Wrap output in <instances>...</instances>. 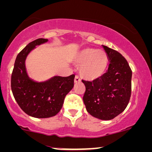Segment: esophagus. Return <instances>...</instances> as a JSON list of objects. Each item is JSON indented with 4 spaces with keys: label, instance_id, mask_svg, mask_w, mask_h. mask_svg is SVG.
I'll return each instance as SVG.
<instances>
[{
    "label": "esophagus",
    "instance_id": "esophagus-1",
    "mask_svg": "<svg viewBox=\"0 0 152 152\" xmlns=\"http://www.w3.org/2000/svg\"><path fill=\"white\" fill-rule=\"evenodd\" d=\"M81 82V80L78 76H75V83H79V82Z\"/></svg>",
    "mask_w": 152,
    "mask_h": 152
}]
</instances>
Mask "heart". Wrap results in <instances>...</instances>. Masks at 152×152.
<instances>
[{
  "label": "heart",
  "mask_w": 152,
  "mask_h": 152,
  "mask_svg": "<svg viewBox=\"0 0 152 152\" xmlns=\"http://www.w3.org/2000/svg\"><path fill=\"white\" fill-rule=\"evenodd\" d=\"M74 63L80 67V74L87 80H94L104 74L108 64L107 53L102 50L87 48L77 54Z\"/></svg>",
  "instance_id": "b5f03b06"
}]
</instances>
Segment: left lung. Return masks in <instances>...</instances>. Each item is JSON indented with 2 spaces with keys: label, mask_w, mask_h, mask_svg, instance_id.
<instances>
[{
  "label": "left lung",
  "mask_w": 152,
  "mask_h": 152,
  "mask_svg": "<svg viewBox=\"0 0 152 152\" xmlns=\"http://www.w3.org/2000/svg\"><path fill=\"white\" fill-rule=\"evenodd\" d=\"M109 61L106 73L93 81L82 80L86 90L83 102L87 112L96 118L113 119L126 108L131 96L132 70L126 59L103 45Z\"/></svg>",
  "instance_id": "left-lung-1"
}]
</instances>
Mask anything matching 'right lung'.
I'll return each instance as SVG.
<instances>
[{
	"label": "right lung",
	"instance_id": "1",
	"mask_svg": "<svg viewBox=\"0 0 152 152\" xmlns=\"http://www.w3.org/2000/svg\"><path fill=\"white\" fill-rule=\"evenodd\" d=\"M47 42L48 39H38L26 46L17 56L11 76V89L19 106L27 115L37 118H46L58 113L65 96L74 86L75 75L55 76L43 82L29 77L25 67L27 55L36 46Z\"/></svg>",
	"mask_w": 152,
	"mask_h": 152
}]
</instances>
